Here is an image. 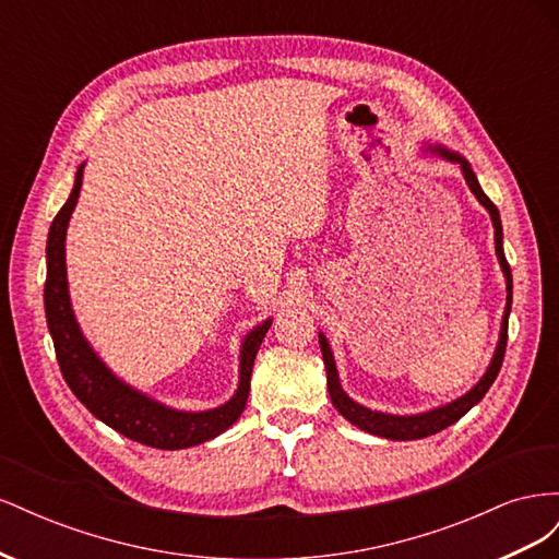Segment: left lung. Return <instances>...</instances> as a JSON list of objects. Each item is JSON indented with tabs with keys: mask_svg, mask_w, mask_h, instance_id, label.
<instances>
[{
	"mask_svg": "<svg viewBox=\"0 0 559 559\" xmlns=\"http://www.w3.org/2000/svg\"><path fill=\"white\" fill-rule=\"evenodd\" d=\"M431 154L441 156L450 163H456L460 165V170L468 183L471 193L478 198L480 205L489 212V216H492V226H495V245H497V259H499V265L503 270V277H506V310H503V319H501V333H499V343H497V349H495V357L492 361H489L485 376L478 380V384L471 389V392H466L464 396H460L452 403H445V405H438V408L433 411H427V413H419V415H389V413H378V411H370L366 408V405L352 401L345 389L341 386V378H337V368H335V361H333V352L329 347V341L324 333H319V347H321V357H324V366H326V382H329V394H331V401L335 405V411L341 413L347 421H352L354 427H359L368 433L373 436H380V438H389V441H417V438H427L431 433H438L448 429L450 425H454L456 419H462L473 405H476L485 394L487 389L492 386V382L497 380L499 370H501V364H503V354H506V341H509V314H511V302H513V277H511V265L509 261H506L503 257V230H501V216H499V210L492 200H489L480 183L476 179V175H473L471 165L464 156L454 154V151L445 148V146H427Z\"/></svg>",
	"mask_w": 559,
	"mask_h": 559,
	"instance_id": "8db88e82",
	"label": "left lung"
}]
</instances>
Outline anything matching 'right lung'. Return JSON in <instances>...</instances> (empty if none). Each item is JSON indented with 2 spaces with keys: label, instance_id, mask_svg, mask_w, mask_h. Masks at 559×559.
<instances>
[{
  "label": "right lung",
  "instance_id": "1",
  "mask_svg": "<svg viewBox=\"0 0 559 559\" xmlns=\"http://www.w3.org/2000/svg\"><path fill=\"white\" fill-rule=\"evenodd\" d=\"M81 181L83 163L76 170L74 189L70 198H67L62 210L53 218V224H50L46 242V324L50 337H53L56 357L67 386L72 389L74 396L86 405L97 419H103L107 427L123 433L130 441H138L142 445L158 450H181L212 441V438L233 427L242 415L249 396L253 359H257V352L270 324H273V319H265L263 324L247 333L240 349L238 389H235V394L224 405H218V408L200 413L175 411L170 405H163L160 401L132 389L121 378H116L107 368V364L97 357L86 337H83L70 302V289H67L64 235L81 193Z\"/></svg>",
  "mask_w": 559,
  "mask_h": 559
}]
</instances>
